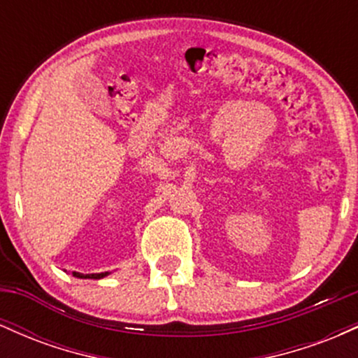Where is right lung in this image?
<instances>
[{
	"label": "right lung",
	"instance_id": "add662e5",
	"mask_svg": "<svg viewBox=\"0 0 358 358\" xmlns=\"http://www.w3.org/2000/svg\"><path fill=\"white\" fill-rule=\"evenodd\" d=\"M110 273H99V274H80V273H72V276L79 278V279H102L106 276H109Z\"/></svg>",
	"mask_w": 358,
	"mask_h": 358
}]
</instances>
